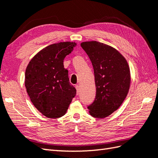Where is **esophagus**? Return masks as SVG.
Instances as JSON below:
<instances>
[{
    "mask_svg": "<svg viewBox=\"0 0 158 158\" xmlns=\"http://www.w3.org/2000/svg\"><path fill=\"white\" fill-rule=\"evenodd\" d=\"M75 88H76V89H77V94L78 95L79 94V92H80V87L79 86V85H76L75 86Z\"/></svg>",
    "mask_w": 158,
    "mask_h": 158,
    "instance_id": "34e87169",
    "label": "esophagus"
}]
</instances>
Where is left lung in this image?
<instances>
[{
    "label": "left lung",
    "mask_w": 158,
    "mask_h": 158,
    "mask_svg": "<svg viewBox=\"0 0 158 158\" xmlns=\"http://www.w3.org/2000/svg\"><path fill=\"white\" fill-rule=\"evenodd\" d=\"M94 72L96 98L88 108L96 118H105L118 109L129 92L131 76L126 58L113 47L96 41L82 42Z\"/></svg>",
    "instance_id": "1"
}]
</instances>
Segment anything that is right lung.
I'll return each instance as SVG.
<instances>
[{"label": "right lung", "instance_id": "right-lung-1", "mask_svg": "<svg viewBox=\"0 0 158 158\" xmlns=\"http://www.w3.org/2000/svg\"><path fill=\"white\" fill-rule=\"evenodd\" d=\"M76 45L70 41L50 45L36 53L26 67V91L36 109L48 118L64 115L76 94L63 63Z\"/></svg>", "mask_w": 158, "mask_h": 158}]
</instances>
